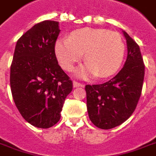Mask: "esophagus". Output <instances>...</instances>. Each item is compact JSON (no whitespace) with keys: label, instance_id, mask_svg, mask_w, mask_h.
Masks as SVG:
<instances>
[{"label":"esophagus","instance_id":"obj_1","mask_svg":"<svg viewBox=\"0 0 156 156\" xmlns=\"http://www.w3.org/2000/svg\"><path fill=\"white\" fill-rule=\"evenodd\" d=\"M83 83H78V82H76V81L73 82V87H74V88H78V87H83Z\"/></svg>","mask_w":156,"mask_h":156}]
</instances>
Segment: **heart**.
I'll list each match as a JSON object with an SVG mask.
<instances>
[{
  "label": "heart",
  "instance_id": "heart-1",
  "mask_svg": "<svg viewBox=\"0 0 156 156\" xmlns=\"http://www.w3.org/2000/svg\"><path fill=\"white\" fill-rule=\"evenodd\" d=\"M55 55L64 70L71 71L84 54L86 64L77 73L81 78H107L123 62L125 44L118 33L107 29L83 28L75 30L68 39L56 41Z\"/></svg>",
  "mask_w": 156,
  "mask_h": 156
}]
</instances>
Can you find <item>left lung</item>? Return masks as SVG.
<instances>
[{
  "mask_svg": "<svg viewBox=\"0 0 156 156\" xmlns=\"http://www.w3.org/2000/svg\"><path fill=\"white\" fill-rule=\"evenodd\" d=\"M127 57L122 70L101 84H87V110L92 123L101 129H111L127 120L133 113L142 93L144 64L139 44L123 31Z\"/></svg>",
  "mask_w": 156,
  "mask_h": 156,
  "instance_id": "8db88e82",
  "label": "left lung"
}]
</instances>
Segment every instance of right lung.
I'll use <instances>...</instances> for the list:
<instances>
[{"label": "right lung", "mask_w": 156, "mask_h": 156, "mask_svg": "<svg viewBox=\"0 0 156 156\" xmlns=\"http://www.w3.org/2000/svg\"><path fill=\"white\" fill-rule=\"evenodd\" d=\"M59 23L40 22L17 40L10 85L18 112L29 123L49 128L59 122L73 82L58 64L55 44Z\"/></svg>", "instance_id": "obj_1"}]
</instances>
